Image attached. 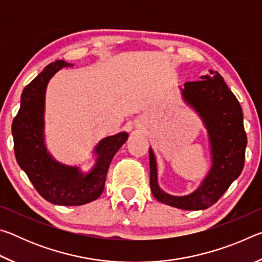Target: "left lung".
I'll use <instances>...</instances> for the list:
<instances>
[{
	"mask_svg": "<svg viewBox=\"0 0 262 262\" xmlns=\"http://www.w3.org/2000/svg\"><path fill=\"white\" fill-rule=\"evenodd\" d=\"M214 76H202L200 81L186 82L181 95L196 111L208 130L211 148V168L200 187L185 196H173L159 188L157 164L151 149L150 188L157 201L185 210L207 209L225 193L242 173L245 163L247 136L244 129L243 111L223 77L210 70Z\"/></svg>",
	"mask_w": 262,
	"mask_h": 262,
	"instance_id": "left-lung-1",
	"label": "left lung"
}]
</instances>
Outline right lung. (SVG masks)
Masks as SVG:
<instances>
[{"mask_svg":"<svg viewBox=\"0 0 262 262\" xmlns=\"http://www.w3.org/2000/svg\"><path fill=\"white\" fill-rule=\"evenodd\" d=\"M69 66L73 64L63 60L53 62L24 88L11 132L17 163L38 193L53 205L82 206L97 200L103 193L110 164L128 134L122 132L101 140L95 148V166L85 174L77 166L56 162L47 152L43 142L46 86L53 75Z\"/></svg>","mask_w":262,"mask_h":262,"instance_id":"obj_1","label":"right lung"}]
</instances>
